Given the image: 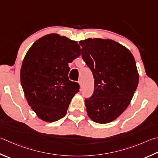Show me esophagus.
I'll return each instance as SVG.
<instances>
[{
    "instance_id": "esophagus-1",
    "label": "esophagus",
    "mask_w": 158,
    "mask_h": 158,
    "mask_svg": "<svg viewBox=\"0 0 158 158\" xmlns=\"http://www.w3.org/2000/svg\"><path fill=\"white\" fill-rule=\"evenodd\" d=\"M78 83H79V84L80 85V86H81V87H82V85H83L82 80H81V79H79V81H78Z\"/></svg>"
}]
</instances>
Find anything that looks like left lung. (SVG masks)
I'll use <instances>...</instances> for the list:
<instances>
[{
    "label": "left lung",
    "mask_w": 158,
    "mask_h": 158,
    "mask_svg": "<svg viewBox=\"0 0 158 158\" xmlns=\"http://www.w3.org/2000/svg\"><path fill=\"white\" fill-rule=\"evenodd\" d=\"M79 45L94 79L93 93L85 99L88 115L99 124L113 122L127 109L138 85L134 57L110 39L89 38Z\"/></svg>",
    "instance_id": "obj_1"
}]
</instances>
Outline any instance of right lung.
I'll return each mask as SVG.
<instances>
[{
  "instance_id": "1",
  "label": "right lung",
  "mask_w": 158,
  "mask_h": 158,
  "mask_svg": "<svg viewBox=\"0 0 158 158\" xmlns=\"http://www.w3.org/2000/svg\"><path fill=\"white\" fill-rule=\"evenodd\" d=\"M80 54L77 41L56 34L40 38L27 51L21 83L28 104L40 119L53 122L65 115L80 88L68 78V64Z\"/></svg>"
}]
</instances>
